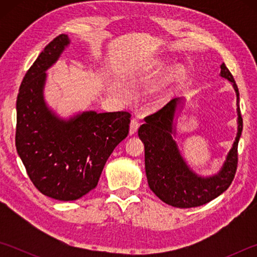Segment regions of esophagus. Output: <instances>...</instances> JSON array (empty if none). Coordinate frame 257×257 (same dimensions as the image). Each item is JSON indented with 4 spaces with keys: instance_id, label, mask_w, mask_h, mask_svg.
Segmentation results:
<instances>
[{
    "instance_id": "esophagus-1",
    "label": "esophagus",
    "mask_w": 257,
    "mask_h": 257,
    "mask_svg": "<svg viewBox=\"0 0 257 257\" xmlns=\"http://www.w3.org/2000/svg\"><path fill=\"white\" fill-rule=\"evenodd\" d=\"M139 128V121L137 119H133L130 121V127H129V135H135L137 133V130Z\"/></svg>"
}]
</instances>
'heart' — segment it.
<instances>
[{"mask_svg":"<svg viewBox=\"0 0 257 257\" xmlns=\"http://www.w3.org/2000/svg\"><path fill=\"white\" fill-rule=\"evenodd\" d=\"M175 76H176L175 72H169V73H167V75H165V76L162 78V80H161V81L159 82V85H158V87H156V88L154 89V92H155V93L162 92V90L165 88V87H167L168 85H170V82H172V80L175 79Z\"/></svg>","mask_w":257,"mask_h":257,"instance_id":"obj_1","label":"heart"}]
</instances>
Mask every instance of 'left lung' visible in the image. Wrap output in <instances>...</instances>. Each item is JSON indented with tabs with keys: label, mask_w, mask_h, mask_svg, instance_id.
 <instances>
[{
	"label": "left lung",
	"mask_w": 257,
	"mask_h": 257,
	"mask_svg": "<svg viewBox=\"0 0 257 257\" xmlns=\"http://www.w3.org/2000/svg\"><path fill=\"white\" fill-rule=\"evenodd\" d=\"M220 76L228 79L237 96V135L222 167L212 176H199L182 158L176 142L177 111L185 97L172 99L163 108L145 118L138 136L145 147V171L151 190L168 205L189 208L201 206L228 189L237 170L238 142L242 132L239 92L231 72L221 64Z\"/></svg>",
	"instance_id": "obj_1"
}]
</instances>
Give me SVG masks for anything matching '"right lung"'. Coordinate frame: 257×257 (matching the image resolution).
<instances>
[{"mask_svg":"<svg viewBox=\"0 0 257 257\" xmlns=\"http://www.w3.org/2000/svg\"><path fill=\"white\" fill-rule=\"evenodd\" d=\"M70 38L55 37L24 77L17 97L16 147L35 187L58 201H76L97 186L113 150L128 136L130 113L84 111L68 119L47 105L50 69Z\"/></svg>","mask_w":257,"mask_h":257,"instance_id":"add662e5","label":"right lung"}]
</instances>
